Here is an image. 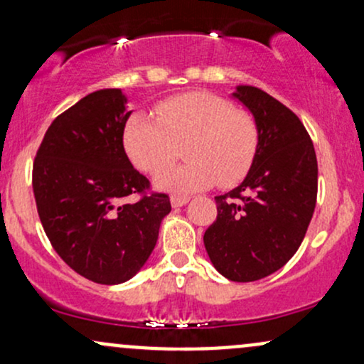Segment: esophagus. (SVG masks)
<instances>
[{
  "instance_id": "1",
  "label": "esophagus",
  "mask_w": 364,
  "mask_h": 364,
  "mask_svg": "<svg viewBox=\"0 0 364 364\" xmlns=\"http://www.w3.org/2000/svg\"><path fill=\"white\" fill-rule=\"evenodd\" d=\"M188 202H190V198H188V196H173V198H171V205H173L174 208L186 205Z\"/></svg>"
}]
</instances>
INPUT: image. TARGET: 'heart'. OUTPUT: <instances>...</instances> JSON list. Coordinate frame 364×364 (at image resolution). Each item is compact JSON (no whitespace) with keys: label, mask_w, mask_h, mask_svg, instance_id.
I'll return each instance as SVG.
<instances>
[{"label":"heart","mask_w":364,"mask_h":364,"mask_svg":"<svg viewBox=\"0 0 364 364\" xmlns=\"http://www.w3.org/2000/svg\"><path fill=\"white\" fill-rule=\"evenodd\" d=\"M156 119L129 116L123 147L144 173L165 168L183 145L188 162L157 174L154 185L174 195L205 190L215 183L236 185L252 168L258 149V127L248 112L210 92H188L159 102Z\"/></svg>","instance_id":"1"}]
</instances>
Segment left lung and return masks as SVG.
I'll list each match as a JSON object with an SVG mask.
<instances>
[{
  "label": "left lung",
  "mask_w": 364,
  "mask_h": 364,
  "mask_svg": "<svg viewBox=\"0 0 364 364\" xmlns=\"http://www.w3.org/2000/svg\"><path fill=\"white\" fill-rule=\"evenodd\" d=\"M231 95L257 121L258 149L243 183L215 196L217 219L203 245L217 272L252 282L298 252L315 212L318 164L306 128L284 104L252 85Z\"/></svg>",
  "instance_id": "1"
}]
</instances>
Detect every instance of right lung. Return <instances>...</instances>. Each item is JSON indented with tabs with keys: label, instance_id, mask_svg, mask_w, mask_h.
<instances>
[{
	"label": "right lung",
	"instance_id": "obj_1",
	"mask_svg": "<svg viewBox=\"0 0 364 364\" xmlns=\"http://www.w3.org/2000/svg\"><path fill=\"white\" fill-rule=\"evenodd\" d=\"M121 89L85 95L53 121L34 161L32 188L53 248L77 274L97 284L127 282L156 248L171 212L169 196L152 193L123 147L132 111Z\"/></svg>",
	"mask_w": 364,
	"mask_h": 364
}]
</instances>
